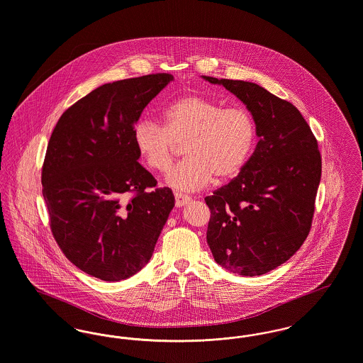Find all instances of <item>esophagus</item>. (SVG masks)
<instances>
[{"label": "esophagus", "mask_w": 363, "mask_h": 363, "mask_svg": "<svg viewBox=\"0 0 363 363\" xmlns=\"http://www.w3.org/2000/svg\"><path fill=\"white\" fill-rule=\"evenodd\" d=\"M174 197H175V206L177 207H184L185 204H188V201L190 200V197L185 196V194H181V193H174Z\"/></svg>", "instance_id": "1"}]
</instances>
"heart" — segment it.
<instances>
[{"label":"heart","instance_id":"heart-1","mask_svg":"<svg viewBox=\"0 0 363 363\" xmlns=\"http://www.w3.org/2000/svg\"><path fill=\"white\" fill-rule=\"evenodd\" d=\"M163 126L141 120L133 129L138 154L152 172L166 173L184 145L185 160L167 175L174 189H203L215 178L225 181L241 172L253 151L257 129L250 113L197 95H185L162 111Z\"/></svg>","mask_w":363,"mask_h":363}]
</instances>
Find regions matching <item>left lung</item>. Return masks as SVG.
<instances>
[{
	"mask_svg": "<svg viewBox=\"0 0 363 363\" xmlns=\"http://www.w3.org/2000/svg\"><path fill=\"white\" fill-rule=\"evenodd\" d=\"M246 104L259 143L241 173L206 197L207 242L233 274L259 277L293 256L311 233L321 154L293 104L255 83L203 76Z\"/></svg>",
	"mask_w": 363,
	"mask_h": 363,
	"instance_id": "left-lung-1",
	"label": "left lung"
}]
</instances>
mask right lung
I'll list each match as a JSON object with an SVG mask.
<instances>
[{
  "label": "right lung",
  "mask_w": 363,
  "mask_h": 363,
  "mask_svg": "<svg viewBox=\"0 0 363 363\" xmlns=\"http://www.w3.org/2000/svg\"><path fill=\"white\" fill-rule=\"evenodd\" d=\"M170 73L94 89L57 122L42 166L52 237L79 269L106 281L150 261L174 207L173 191L138 162L135 123L173 80Z\"/></svg>",
  "instance_id": "right-lung-1"
}]
</instances>
